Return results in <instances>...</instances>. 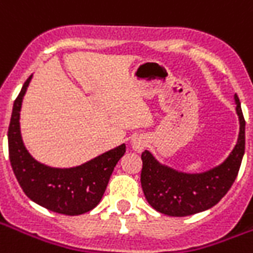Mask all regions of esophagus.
I'll list each match as a JSON object with an SVG mask.
<instances>
[{"instance_id":"34e87169","label":"esophagus","mask_w":253,"mask_h":253,"mask_svg":"<svg viewBox=\"0 0 253 253\" xmlns=\"http://www.w3.org/2000/svg\"><path fill=\"white\" fill-rule=\"evenodd\" d=\"M131 145L134 150H137V152H141L145 146H146V139L143 137H134L131 141Z\"/></svg>"}]
</instances>
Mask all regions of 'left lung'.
Segmentation results:
<instances>
[{
  "instance_id": "obj_1",
  "label": "left lung",
  "mask_w": 253,
  "mask_h": 253,
  "mask_svg": "<svg viewBox=\"0 0 253 253\" xmlns=\"http://www.w3.org/2000/svg\"><path fill=\"white\" fill-rule=\"evenodd\" d=\"M239 115L237 143L222 164L202 173H186L160 164L149 150L142 159L141 184L149 205L170 217H187L211 209L226 195L239 173L245 152V121L241 104L234 94Z\"/></svg>"
}]
</instances>
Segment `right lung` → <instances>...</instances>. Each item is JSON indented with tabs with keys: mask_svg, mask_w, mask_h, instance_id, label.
Segmentation results:
<instances>
[{
	"mask_svg": "<svg viewBox=\"0 0 253 253\" xmlns=\"http://www.w3.org/2000/svg\"><path fill=\"white\" fill-rule=\"evenodd\" d=\"M31 76L14 100L9 123V160L14 176L25 195L48 210L66 215H80L99 205L112 170L126 153L122 143L94 159L73 168H52L36 161L27 150L20 131V111Z\"/></svg>",
	"mask_w": 253,
	"mask_h": 253,
	"instance_id": "right-lung-1",
	"label": "right lung"
}]
</instances>
